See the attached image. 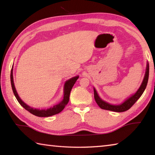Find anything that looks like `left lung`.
Returning <instances> with one entry per match:
<instances>
[{"label":"left lung","instance_id":"left-lung-1","mask_svg":"<svg viewBox=\"0 0 155 155\" xmlns=\"http://www.w3.org/2000/svg\"><path fill=\"white\" fill-rule=\"evenodd\" d=\"M148 77H149V64L148 62L146 65V73H145V76H144L143 80L140 88H139L138 90L137 91V92H136L135 94H133V95H132L130 97H129L128 98H127L124 103L120 104H117V105H114V104H111L108 103H107L105 101H103V100L99 97L98 93H97L96 90H95V88H94V98H95L96 103L98 104V105L101 107V109L109 110V111H112L115 112H124V111H127V110L129 109L130 107L136 103V101L140 98L141 96L142 95V94L143 93V91L146 87L147 83H148Z\"/></svg>","mask_w":155,"mask_h":155}]
</instances>
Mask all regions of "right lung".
<instances>
[{"label":"right lung","mask_w":155,"mask_h":155,"mask_svg":"<svg viewBox=\"0 0 155 155\" xmlns=\"http://www.w3.org/2000/svg\"><path fill=\"white\" fill-rule=\"evenodd\" d=\"M78 77H79L78 76L72 77L71 78H70L69 80H68L65 83L64 88V98H63L61 102H60L59 104L52 106V107H51V108L45 109H34L33 107L27 105V104L25 103L20 98V97L18 96V94L16 91V90H15V85L14 83V77H13V67L11 70V75H10L13 92H14L15 98H16L17 101H18V103L24 107L26 110H27L28 112H30L31 114H32L34 115H36V116H38V117H49V116H52V115L59 114V113L61 112L62 110L65 108V107L66 106V104L68 103V102H69L70 91H71L72 87L74 86V83H76V81H77Z\"/></svg>","instance_id":"add662e5"}]
</instances>
